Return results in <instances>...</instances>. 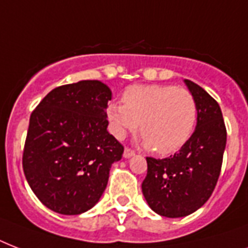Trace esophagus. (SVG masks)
I'll use <instances>...</instances> for the list:
<instances>
[{
	"label": "esophagus",
	"mask_w": 248,
	"mask_h": 248,
	"mask_svg": "<svg viewBox=\"0 0 248 248\" xmlns=\"http://www.w3.org/2000/svg\"><path fill=\"white\" fill-rule=\"evenodd\" d=\"M132 155H135V151H132L131 148H124V158H130Z\"/></svg>",
	"instance_id": "obj_1"
}]
</instances>
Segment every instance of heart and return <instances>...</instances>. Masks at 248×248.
<instances>
[{"label": "heart", "mask_w": 248, "mask_h": 248, "mask_svg": "<svg viewBox=\"0 0 248 248\" xmlns=\"http://www.w3.org/2000/svg\"><path fill=\"white\" fill-rule=\"evenodd\" d=\"M107 117L117 138L139 128L147 147L161 155L180 151L196 128L198 108L190 91L165 85H134L122 93V104L110 103Z\"/></svg>", "instance_id": "obj_1"}]
</instances>
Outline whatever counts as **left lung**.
<instances>
[{
    "mask_svg": "<svg viewBox=\"0 0 248 248\" xmlns=\"http://www.w3.org/2000/svg\"><path fill=\"white\" fill-rule=\"evenodd\" d=\"M196 99L197 127L180 151L167 158L147 157L141 189L149 207L166 217H183L202 207L219 179L227 128L217 101L197 83L185 79Z\"/></svg>",
    "mask_w": 248,
    "mask_h": 248,
    "instance_id": "left-lung-1",
    "label": "left lung"
}]
</instances>
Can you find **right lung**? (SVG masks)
Wrapping results in <instances>:
<instances>
[{
    "instance_id": "add662e5",
    "label": "right lung",
    "mask_w": 248,
    "mask_h": 248,
    "mask_svg": "<svg viewBox=\"0 0 248 248\" xmlns=\"http://www.w3.org/2000/svg\"><path fill=\"white\" fill-rule=\"evenodd\" d=\"M112 91L100 81L51 90L31 114L23 170L37 198L52 211L78 215L107 188L124 145L107 131Z\"/></svg>"
}]
</instances>
